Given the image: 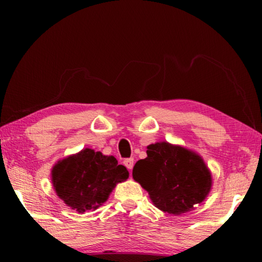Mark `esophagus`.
Instances as JSON below:
<instances>
[{
    "label": "esophagus",
    "mask_w": 262,
    "mask_h": 262,
    "mask_svg": "<svg viewBox=\"0 0 262 262\" xmlns=\"http://www.w3.org/2000/svg\"><path fill=\"white\" fill-rule=\"evenodd\" d=\"M123 164H125V166L128 168V170H132L133 166H134V159L133 158H126L125 161H123Z\"/></svg>",
    "instance_id": "esophagus-1"
}]
</instances>
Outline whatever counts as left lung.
<instances>
[{"label":"left lung","mask_w":262,"mask_h":262,"mask_svg":"<svg viewBox=\"0 0 262 262\" xmlns=\"http://www.w3.org/2000/svg\"><path fill=\"white\" fill-rule=\"evenodd\" d=\"M147 155L135 164L133 178L157 208L179 215L205 200L211 176L200 156L167 142L150 144Z\"/></svg>","instance_id":"obj_1"}]
</instances>
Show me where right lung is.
<instances>
[{"instance_id": "right-lung-1", "label": "right lung", "mask_w": 262, "mask_h": 262, "mask_svg": "<svg viewBox=\"0 0 262 262\" xmlns=\"http://www.w3.org/2000/svg\"><path fill=\"white\" fill-rule=\"evenodd\" d=\"M128 171L113 156L84 149L56 164L52 171L53 186L64 203L78 212L96 209L107 200Z\"/></svg>"}]
</instances>
